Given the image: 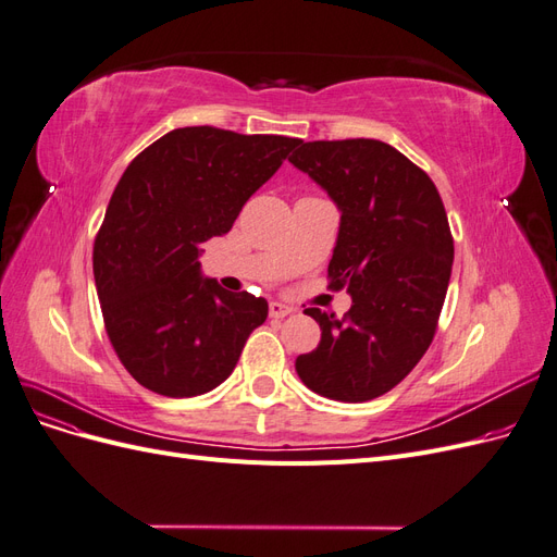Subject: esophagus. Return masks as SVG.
<instances>
[{
    "instance_id": "obj_1",
    "label": "esophagus",
    "mask_w": 557,
    "mask_h": 557,
    "mask_svg": "<svg viewBox=\"0 0 557 557\" xmlns=\"http://www.w3.org/2000/svg\"><path fill=\"white\" fill-rule=\"evenodd\" d=\"M288 313H293V309L288 305H281V301H269V315L272 318H285Z\"/></svg>"
}]
</instances>
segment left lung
I'll list each match as a JSON object with an SVG mask.
<instances>
[{"mask_svg":"<svg viewBox=\"0 0 557 557\" xmlns=\"http://www.w3.org/2000/svg\"><path fill=\"white\" fill-rule=\"evenodd\" d=\"M297 146L288 160L342 211L327 278L352 305L344 318L305 309L320 325V344L295 369L323 397L374 399L393 391L434 339L453 267L444 201L432 178L391 144Z\"/></svg>","mask_w":557,"mask_h":557,"instance_id":"8db88e82","label":"left lung"}]
</instances>
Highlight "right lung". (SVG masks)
Listing matches in <instances>:
<instances>
[{
    "instance_id": "add662e5",
    "label": "right lung",
    "mask_w": 557,
    "mask_h": 557,
    "mask_svg": "<svg viewBox=\"0 0 557 557\" xmlns=\"http://www.w3.org/2000/svg\"><path fill=\"white\" fill-rule=\"evenodd\" d=\"M299 139L178 127L129 162L92 250L107 334L132 379L195 397L237 367L267 299L199 274L201 244L230 232Z\"/></svg>"
}]
</instances>
